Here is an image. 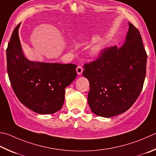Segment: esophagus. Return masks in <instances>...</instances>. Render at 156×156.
<instances>
[{
    "instance_id": "1",
    "label": "esophagus",
    "mask_w": 156,
    "mask_h": 156,
    "mask_svg": "<svg viewBox=\"0 0 156 156\" xmlns=\"http://www.w3.org/2000/svg\"><path fill=\"white\" fill-rule=\"evenodd\" d=\"M83 68L80 66H78L77 67V68H76V72H77L78 74H79V75H80L81 73H83Z\"/></svg>"
}]
</instances>
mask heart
Instances as JSON below:
<instances>
[{"label": "heart", "instance_id": "b5f03b06", "mask_svg": "<svg viewBox=\"0 0 156 156\" xmlns=\"http://www.w3.org/2000/svg\"><path fill=\"white\" fill-rule=\"evenodd\" d=\"M99 50H100V46H95L93 48V50H92V53L93 54H96L99 52Z\"/></svg>", "mask_w": 156, "mask_h": 156}]
</instances>
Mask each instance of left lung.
<instances>
[{"instance_id":"1","label":"left lung","mask_w":156,"mask_h":156,"mask_svg":"<svg viewBox=\"0 0 156 156\" xmlns=\"http://www.w3.org/2000/svg\"><path fill=\"white\" fill-rule=\"evenodd\" d=\"M147 58L139 30L129 23L122 46L104 48L98 58L84 65L83 74L90 87L88 102L94 114L112 117L133 105L143 89Z\"/></svg>"}]
</instances>
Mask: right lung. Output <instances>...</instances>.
I'll return each mask as SVG.
<instances>
[{
  "mask_svg": "<svg viewBox=\"0 0 156 156\" xmlns=\"http://www.w3.org/2000/svg\"><path fill=\"white\" fill-rule=\"evenodd\" d=\"M20 24L11 35L7 48V69L11 87L20 101L39 114L61 110L65 89L77 76L74 64L31 62L22 52L18 36Z\"/></svg>",
  "mask_w": 156,
  "mask_h": 156,
  "instance_id": "right-lung-1",
  "label": "right lung"
}]
</instances>
